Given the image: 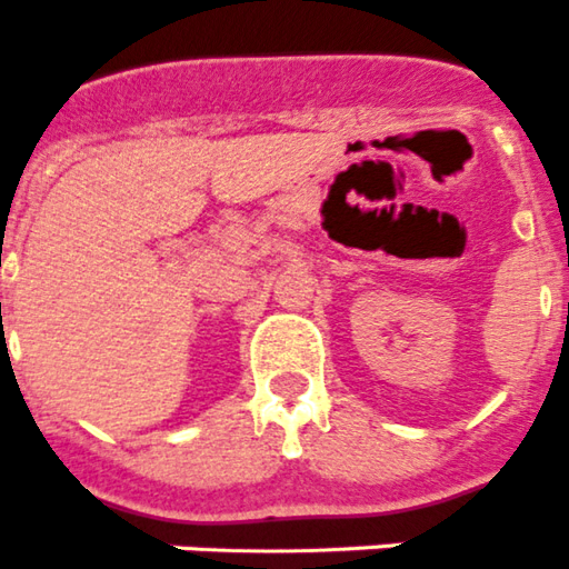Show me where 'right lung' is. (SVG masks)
Segmentation results:
<instances>
[{"mask_svg": "<svg viewBox=\"0 0 569 569\" xmlns=\"http://www.w3.org/2000/svg\"><path fill=\"white\" fill-rule=\"evenodd\" d=\"M0 308H2V305H0Z\"/></svg>", "mask_w": 569, "mask_h": 569, "instance_id": "right-lung-1", "label": "right lung"}]
</instances>
